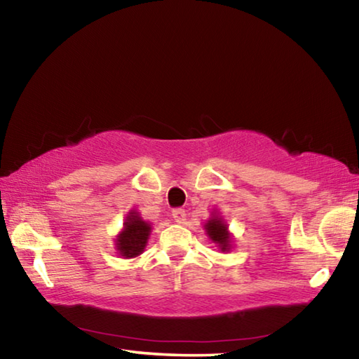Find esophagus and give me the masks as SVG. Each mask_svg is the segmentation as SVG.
<instances>
[{"mask_svg":"<svg viewBox=\"0 0 359 359\" xmlns=\"http://www.w3.org/2000/svg\"><path fill=\"white\" fill-rule=\"evenodd\" d=\"M172 218L177 223H184L185 222V218H187V214H185V210L184 209H174L172 210Z\"/></svg>","mask_w":359,"mask_h":359,"instance_id":"1","label":"esophagus"}]
</instances>
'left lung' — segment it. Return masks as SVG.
I'll use <instances>...</instances> for the list:
<instances>
[{"label": "left lung", "mask_w": 359, "mask_h": 359, "mask_svg": "<svg viewBox=\"0 0 359 359\" xmlns=\"http://www.w3.org/2000/svg\"><path fill=\"white\" fill-rule=\"evenodd\" d=\"M205 234L209 236V239L220 248L222 252H229L231 248V233L228 231V224L224 223L222 217L217 214H212L210 220L204 224Z\"/></svg>", "instance_id": "obj_1"}]
</instances>
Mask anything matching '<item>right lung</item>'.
I'll return each instance as SVG.
<instances>
[{
    "label": "right lung",
    "mask_w": 359,
    "mask_h": 359,
    "mask_svg": "<svg viewBox=\"0 0 359 359\" xmlns=\"http://www.w3.org/2000/svg\"><path fill=\"white\" fill-rule=\"evenodd\" d=\"M151 233L150 223L144 222L139 212L131 210L125 218L123 229L115 239V247L123 258H136L144 252L145 245H147L149 236Z\"/></svg>",
    "instance_id": "add662e5"
}]
</instances>
